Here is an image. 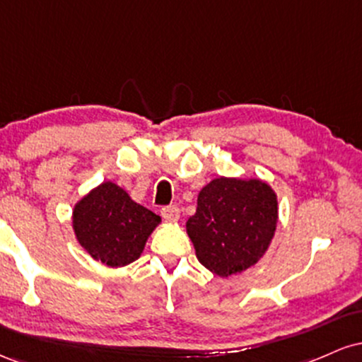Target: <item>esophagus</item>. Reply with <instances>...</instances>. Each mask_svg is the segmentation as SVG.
<instances>
[{
  "instance_id": "obj_1",
  "label": "esophagus",
  "mask_w": 362,
  "mask_h": 362,
  "mask_svg": "<svg viewBox=\"0 0 362 362\" xmlns=\"http://www.w3.org/2000/svg\"><path fill=\"white\" fill-rule=\"evenodd\" d=\"M161 216H163L167 221H178L180 218V209L177 206H167L161 209Z\"/></svg>"
}]
</instances>
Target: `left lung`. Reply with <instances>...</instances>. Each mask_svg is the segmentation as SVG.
Instances as JSON below:
<instances>
[{"mask_svg": "<svg viewBox=\"0 0 362 362\" xmlns=\"http://www.w3.org/2000/svg\"><path fill=\"white\" fill-rule=\"evenodd\" d=\"M277 195L259 178L211 180L197 197V209L187 221L197 260L219 277L255 265L277 226Z\"/></svg>", "mask_w": 362, "mask_h": 362, "instance_id": "obj_1", "label": "left lung"}]
</instances>
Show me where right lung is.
I'll return each mask as SVG.
<instances>
[{"instance_id": "add662e5", "label": "right lung", "mask_w": 362, "mask_h": 362, "mask_svg": "<svg viewBox=\"0 0 362 362\" xmlns=\"http://www.w3.org/2000/svg\"><path fill=\"white\" fill-rule=\"evenodd\" d=\"M160 221V216L132 201L112 182L95 187L73 209L76 240L95 260L109 267L138 260Z\"/></svg>"}]
</instances>
